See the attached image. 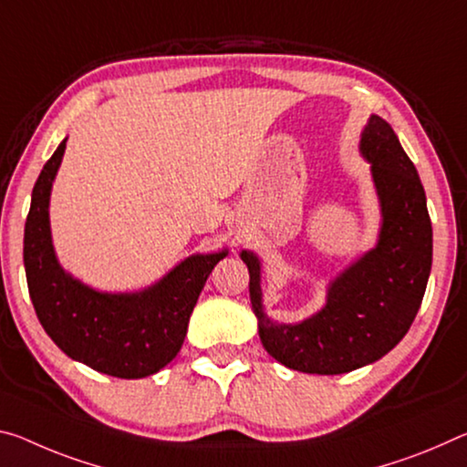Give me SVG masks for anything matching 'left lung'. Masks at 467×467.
Segmentation results:
<instances>
[{"label":"left lung","mask_w":467,"mask_h":467,"mask_svg":"<svg viewBox=\"0 0 467 467\" xmlns=\"http://www.w3.org/2000/svg\"><path fill=\"white\" fill-rule=\"evenodd\" d=\"M359 153L380 203L379 241L330 280L322 309L295 324L274 322L262 301V260L241 251L264 349L297 372L347 374L384 358L410 330L431 276L432 224L424 187L380 116L368 118Z\"/></svg>","instance_id":"8db88e82"}]
</instances>
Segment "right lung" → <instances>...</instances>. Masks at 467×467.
Wrapping results in <instances>:
<instances>
[{
	"mask_svg": "<svg viewBox=\"0 0 467 467\" xmlns=\"http://www.w3.org/2000/svg\"><path fill=\"white\" fill-rule=\"evenodd\" d=\"M66 140L57 145L33 187L25 224L28 293L41 327L70 359L116 379H145L181 351L199 293L228 249L184 257L158 283L140 291H98L74 278L57 262L49 224L51 187Z\"/></svg>",
	"mask_w": 467,
	"mask_h": 467,
	"instance_id": "1",
	"label": "right lung"
}]
</instances>
